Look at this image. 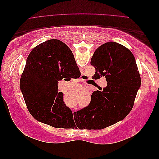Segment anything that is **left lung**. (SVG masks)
I'll use <instances>...</instances> for the list:
<instances>
[{"label": "left lung", "instance_id": "1", "mask_svg": "<svg viewBox=\"0 0 159 159\" xmlns=\"http://www.w3.org/2000/svg\"><path fill=\"white\" fill-rule=\"evenodd\" d=\"M91 64L95 68L93 78L105 77L107 85L102 91H94L88 106L74 113V120L80 129H102L121 121L131 111L141 77L132 52L117 42L100 46Z\"/></svg>", "mask_w": 159, "mask_h": 159}]
</instances>
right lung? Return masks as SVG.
Segmentation results:
<instances>
[{
  "mask_svg": "<svg viewBox=\"0 0 159 159\" xmlns=\"http://www.w3.org/2000/svg\"><path fill=\"white\" fill-rule=\"evenodd\" d=\"M79 71L72 52L60 40L46 41L31 51L20 87L34 118L53 127H73V113L65 105L57 83Z\"/></svg>",
  "mask_w": 159,
  "mask_h": 159,
  "instance_id": "obj_1",
  "label": "right lung"
}]
</instances>
